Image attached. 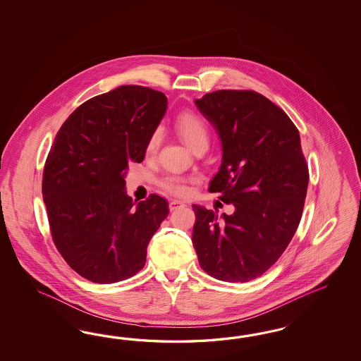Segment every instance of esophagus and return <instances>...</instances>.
Segmentation results:
<instances>
[{"instance_id": "1", "label": "esophagus", "mask_w": 361, "mask_h": 361, "mask_svg": "<svg viewBox=\"0 0 361 361\" xmlns=\"http://www.w3.org/2000/svg\"><path fill=\"white\" fill-rule=\"evenodd\" d=\"M183 207H185V202H183V201H180V200H172V201L169 202V209H171V212L177 210V209L183 208Z\"/></svg>"}]
</instances>
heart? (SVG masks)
Listing matches in <instances>:
<instances>
[{"label": "heart", "mask_w": 361, "mask_h": 361, "mask_svg": "<svg viewBox=\"0 0 361 361\" xmlns=\"http://www.w3.org/2000/svg\"><path fill=\"white\" fill-rule=\"evenodd\" d=\"M175 128L180 137L185 142L186 145L195 151L200 147H207L208 148L209 133L208 126L207 123L202 121L200 116L195 114H181L175 121ZM160 142V132L154 131L149 140L147 142L145 152L147 154H153L157 151ZM190 180L186 178L184 176L168 175L160 180V186L164 189L165 192L175 195V196L184 197L189 195L190 186H189Z\"/></svg>", "instance_id": "obj_1"}]
</instances>
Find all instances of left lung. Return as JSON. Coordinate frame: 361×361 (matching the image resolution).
I'll return each mask as SVG.
<instances>
[{
	"instance_id": "obj_1",
	"label": "left lung",
	"mask_w": 361,
	"mask_h": 361,
	"mask_svg": "<svg viewBox=\"0 0 361 361\" xmlns=\"http://www.w3.org/2000/svg\"><path fill=\"white\" fill-rule=\"evenodd\" d=\"M217 131L222 164L209 184L233 214L193 205L200 266L225 282L266 273L293 240L306 200L308 166L295 124L255 91L219 90L195 100Z\"/></svg>"
}]
</instances>
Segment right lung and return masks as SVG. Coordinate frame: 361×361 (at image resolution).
Segmentation results:
<instances>
[{
    "instance_id": "1",
    "label": "right lung",
    "mask_w": 361,
    "mask_h": 361,
    "mask_svg": "<svg viewBox=\"0 0 361 361\" xmlns=\"http://www.w3.org/2000/svg\"><path fill=\"white\" fill-rule=\"evenodd\" d=\"M163 92L121 86L88 99L62 124L47 154L42 195L55 246L67 264L94 283L139 273L147 246L169 209L163 197L132 201L128 164L166 111Z\"/></svg>"
}]
</instances>
